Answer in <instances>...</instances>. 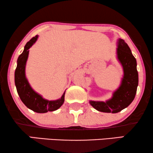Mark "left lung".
I'll return each mask as SVG.
<instances>
[{"instance_id":"8db88e82","label":"left lung","mask_w":153,"mask_h":153,"mask_svg":"<svg viewBox=\"0 0 153 153\" xmlns=\"http://www.w3.org/2000/svg\"><path fill=\"white\" fill-rule=\"evenodd\" d=\"M117 55L124 71L120 86L115 91L111 100L106 102L90 101L96 110L104 113H118L127 107L134 99L139 75L137 70V60L132 55L129 46L122 39H118Z\"/></svg>"}]
</instances>
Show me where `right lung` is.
Returning a JSON list of instances; mask_svg holds the SVG:
<instances>
[{"label": "right lung", "mask_w": 153, "mask_h": 153, "mask_svg": "<svg viewBox=\"0 0 153 153\" xmlns=\"http://www.w3.org/2000/svg\"><path fill=\"white\" fill-rule=\"evenodd\" d=\"M38 36L35 35L26 43L23 53L19 56L17 66L14 73V82L20 99L28 108L36 113H47L57 110L62 105L65 101V93L59 100L54 101L43 99L41 95L33 91L25 75V68L28 59L29 49L37 39Z\"/></svg>", "instance_id": "1"}]
</instances>
